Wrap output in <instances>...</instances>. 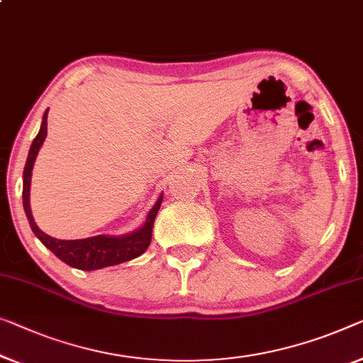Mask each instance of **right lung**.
Listing matches in <instances>:
<instances>
[{
  "instance_id": "1",
  "label": "right lung",
  "mask_w": 363,
  "mask_h": 363,
  "mask_svg": "<svg viewBox=\"0 0 363 363\" xmlns=\"http://www.w3.org/2000/svg\"><path fill=\"white\" fill-rule=\"evenodd\" d=\"M47 113L48 111L43 113L39 133H37V137L30 145L23 176V203L27 220H29L34 235L39 238L42 245L48 247V250L55 254L60 261L79 270H96L102 267L116 266V264L132 261V259L142 256V254L148 250L151 242V231H153L155 218L156 215H158L161 202H163V196H160V199L156 200V203L148 212L147 221H145L142 228L123 236L99 235L93 238H86V240H55V238L43 233L39 226L35 225L29 203L30 174L32 167H34V161L37 158V153H39L42 143L45 142L47 137Z\"/></svg>"
}]
</instances>
